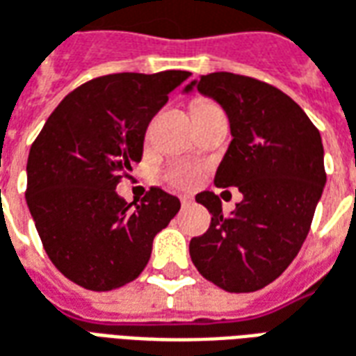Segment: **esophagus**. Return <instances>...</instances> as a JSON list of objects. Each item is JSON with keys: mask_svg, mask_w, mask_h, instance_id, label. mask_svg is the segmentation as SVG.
Masks as SVG:
<instances>
[{"mask_svg": "<svg viewBox=\"0 0 356 356\" xmlns=\"http://www.w3.org/2000/svg\"><path fill=\"white\" fill-rule=\"evenodd\" d=\"M180 201H182V207H190L191 203H193V199H191L190 195H182V197H180Z\"/></svg>", "mask_w": 356, "mask_h": 356, "instance_id": "34e87169", "label": "esophagus"}]
</instances>
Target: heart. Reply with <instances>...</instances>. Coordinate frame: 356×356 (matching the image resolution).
I'll use <instances>...</instances> for the list:
<instances>
[{"instance_id": "1", "label": "heart", "mask_w": 356, "mask_h": 356, "mask_svg": "<svg viewBox=\"0 0 356 356\" xmlns=\"http://www.w3.org/2000/svg\"><path fill=\"white\" fill-rule=\"evenodd\" d=\"M209 105H213V103L209 102H197L195 103V109L193 111H199V109H205ZM199 166L195 165H190V163H178V165H172L168 166L165 170V178L168 182L176 186V188H191V186H195L199 180Z\"/></svg>"}]
</instances>
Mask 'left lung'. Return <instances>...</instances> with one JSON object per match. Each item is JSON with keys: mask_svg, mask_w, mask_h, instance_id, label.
Listing matches in <instances>:
<instances>
[{"mask_svg": "<svg viewBox=\"0 0 356 356\" xmlns=\"http://www.w3.org/2000/svg\"><path fill=\"white\" fill-rule=\"evenodd\" d=\"M193 84L230 118L234 140L214 184L238 186L243 199L224 214L213 191L195 195L209 209L211 226L191 239L190 257L214 286L251 293L286 270L311 230L326 184L322 138L289 95L263 80L213 72Z\"/></svg>", "mask_w": 356, "mask_h": 356, "instance_id": "8db88e82", "label": "left lung"}]
</instances>
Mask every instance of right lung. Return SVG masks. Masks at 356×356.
<instances>
[{
	"label": "right lung",
	"instance_id": "add662e5",
	"mask_svg": "<svg viewBox=\"0 0 356 356\" xmlns=\"http://www.w3.org/2000/svg\"><path fill=\"white\" fill-rule=\"evenodd\" d=\"M191 72H117L93 78L63 99L32 143L26 203L57 270L92 291L136 280L157 232L180 201L151 188L128 205L115 188L140 163L151 118Z\"/></svg>",
	"mask_w": 356,
	"mask_h": 356
}]
</instances>
